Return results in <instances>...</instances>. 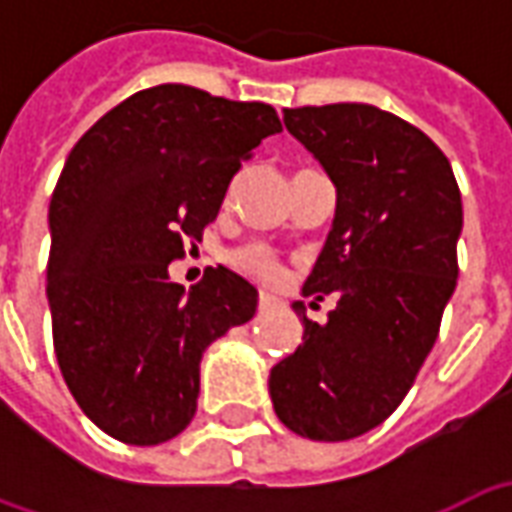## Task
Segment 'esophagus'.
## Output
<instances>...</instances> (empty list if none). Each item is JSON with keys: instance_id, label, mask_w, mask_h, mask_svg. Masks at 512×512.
Returning <instances> with one entry per match:
<instances>
[{"instance_id": "1", "label": "esophagus", "mask_w": 512, "mask_h": 512, "mask_svg": "<svg viewBox=\"0 0 512 512\" xmlns=\"http://www.w3.org/2000/svg\"><path fill=\"white\" fill-rule=\"evenodd\" d=\"M277 307V299L274 296H268V293H260V310H274Z\"/></svg>"}]
</instances>
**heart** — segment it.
Masks as SVG:
<instances>
[{"mask_svg":"<svg viewBox=\"0 0 512 512\" xmlns=\"http://www.w3.org/2000/svg\"><path fill=\"white\" fill-rule=\"evenodd\" d=\"M233 260H235V266L241 268L244 274L263 279V282H274V279L282 277V268H279L277 257L271 255L266 246H260V244L244 246V249H238V252H235Z\"/></svg>","mask_w":512,"mask_h":512,"instance_id":"heart-1","label":"heart"}]
</instances>
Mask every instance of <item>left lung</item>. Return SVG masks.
Here are the masks:
<instances>
[{
    "mask_svg": "<svg viewBox=\"0 0 512 512\" xmlns=\"http://www.w3.org/2000/svg\"><path fill=\"white\" fill-rule=\"evenodd\" d=\"M285 128L321 161L337 211L304 296L334 293L329 321L293 310L304 343L271 367L282 425L315 441L356 439L406 397L458 282L461 191L447 156L370 104L285 109Z\"/></svg>",
    "mask_w": 512,
    "mask_h": 512,
    "instance_id": "obj_1",
    "label": "left lung"
}]
</instances>
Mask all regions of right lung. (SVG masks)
<instances>
[{
    "instance_id": "add662e5",
    "label": "right lung",
    "mask_w": 512,
    "mask_h": 512,
    "mask_svg": "<svg viewBox=\"0 0 512 512\" xmlns=\"http://www.w3.org/2000/svg\"><path fill=\"white\" fill-rule=\"evenodd\" d=\"M279 131L274 106L158 84L73 145L49 205L51 334L71 395L112 439L178 436L197 411L205 348L255 315L257 290L230 268H208L186 293L167 266Z\"/></svg>"
}]
</instances>
